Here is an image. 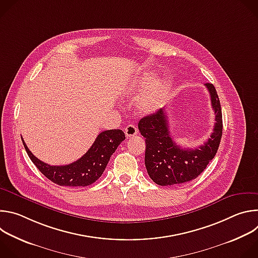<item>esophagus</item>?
Returning a JSON list of instances; mask_svg holds the SVG:
<instances>
[{
  "label": "esophagus",
  "mask_w": 258,
  "mask_h": 258,
  "mask_svg": "<svg viewBox=\"0 0 258 258\" xmlns=\"http://www.w3.org/2000/svg\"><path fill=\"white\" fill-rule=\"evenodd\" d=\"M138 133H139V132H138V128H137L134 124H128V125L124 128V134H125V137H126L127 139H130V138L136 136Z\"/></svg>",
  "instance_id": "obj_1"
}]
</instances>
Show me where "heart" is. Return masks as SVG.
I'll return each mask as SVG.
<instances>
[{
    "label": "heart",
    "mask_w": 258,
    "mask_h": 258,
    "mask_svg": "<svg viewBox=\"0 0 258 258\" xmlns=\"http://www.w3.org/2000/svg\"><path fill=\"white\" fill-rule=\"evenodd\" d=\"M153 73H147L138 79L130 88L132 94H140L145 89L147 90L137 102L138 111L143 114H151L156 112L165 103L170 91V82L163 78L155 81Z\"/></svg>",
    "instance_id": "heart-1"
}]
</instances>
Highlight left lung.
I'll use <instances>...</instances> for the list:
<instances>
[{
    "instance_id": "1",
    "label": "left lung",
    "mask_w": 258,
    "mask_h": 258,
    "mask_svg": "<svg viewBox=\"0 0 258 258\" xmlns=\"http://www.w3.org/2000/svg\"><path fill=\"white\" fill-rule=\"evenodd\" d=\"M215 113L213 133L202 146L195 149L180 148L170 137L168 118L164 109L147 115L139 121V131L146 138L145 165L151 179L159 186H171L196 178L214 158L223 135V115L216 90L205 84Z\"/></svg>"
}]
</instances>
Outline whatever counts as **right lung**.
I'll return each mask as SVG.
<instances>
[{
	"label": "right lung",
	"instance_id": "1",
	"mask_svg": "<svg viewBox=\"0 0 258 258\" xmlns=\"http://www.w3.org/2000/svg\"><path fill=\"white\" fill-rule=\"evenodd\" d=\"M124 139L125 135L121 130L104 131L99 134L83 157L70 164L57 166L49 165L36 158L21 138L26 153L39 170L51 181L67 187H86L95 182L102 175L110 157Z\"/></svg>",
	"mask_w": 258,
	"mask_h": 258
}]
</instances>
